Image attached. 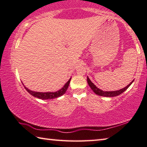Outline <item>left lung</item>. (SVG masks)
<instances>
[{
    "label": "left lung",
    "instance_id": "obj_1",
    "mask_svg": "<svg viewBox=\"0 0 147 147\" xmlns=\"http://www.w3.org/2000/svg\"><path fill=\"white\" fill-rule=\"evenodd\" d=\"M87 80H88V83L89 84V86H90L91 89L94 91V93L98 94V95H100L102 96H107V97H113V96H118L121 93H123L124 91H126V89L129 88V86H130L134 82L133 80L130 84H129L127 86L125 87V88H124L123 89H120V90L114 91H104L102 90H101V89H98L97 87L94 85V84L90 80V79L88 78H88H87Z\"/></svg>",
    "mask_w": 147,
    "mask_h": 147
}]
</instances>
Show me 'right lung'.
Wrapping results in <instances>:
<instances>
[{
  "instance_id": "right-lung-1",
  "label": "right lung",
  "mask_w": 147,
  "mask_h": 147,
  "mask_svg": "<svg viewBox=\"0 0 147 147\" xmlns=\"http://www.w3.org/2000/svg\"><path fill=\"white\" fill-rule=\"evenodd\" d=\"M70 78L69 80V81L65 84L64 86L61 89H59V91L56 92H47V93H41V92H35L30 90L28 88H26L25 86H24V88L26 89V91L28 92V93L32 94V96H35V97H37L38 98L42 99V100H47V99H52V98H58L59 96H61L63 95V94L65 93L66 91L67 90V88L69 85V83H70L71 81ZM24 85V84H23Z\"/></svg>"
}]
</instances>
